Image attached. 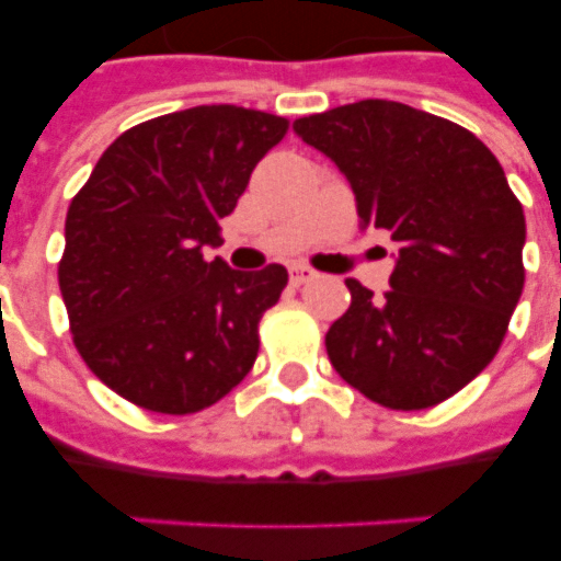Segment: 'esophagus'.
<instances>
[{
	"label": "esophagus",
	"mask_w": 561,
	"mask_h": 561,
	"mask_svg": "<svg viewBox=\"0 0 561 561\" xmlns=\"http://www.w3.org/2000/svg\"><path fill=\"white\" fill-rule=\"evenodd\" d=\"M317 279L314 267H308V264H290V285H306V282Z\"/></svg>",
	"instance_id": "esophagus-1"
}]
</instances>
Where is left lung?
<instances>
[{"instance_id": "left-lung-1", "label": "left lung", "mask_w": 561, "mask_h": 561, "mask_svg": "<svg viewBox=\"0 0 561 561\" xmlns=\"http://www.w3.org/2000/svg\"><path fill=\"white\" fill-rule=\"evenodd\" d=\"M352 183L360 229L399 244L390 290L346 279L325 334L346 383L390 410L451 399L495 358L524 290V209L478 136L399 101L367 99L294 122Z\"/></svg>"}]
</instances>
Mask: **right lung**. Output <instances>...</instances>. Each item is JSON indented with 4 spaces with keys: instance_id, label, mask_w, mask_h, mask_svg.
<instances>
[{
    "instance_id": "right-lung-1",
    "label": "right lung",
    "mask_w": 561,
    "mask_h": 561,
    "mask_svg": "<svg viewBox=\"0 0 561 561\" xmlns=\"http://www.w3.org/2000/svg\"><path fill=\"white\" fill-rule=\"evenodd\" d=\"M288 118L203 104L148 118L101 153L66 211L57 264L83 364L122 399L186 416L244 381L259 320L288 285L282 264L229 271L203 259L255 162Z\"/></svg>"
}]
</instances>
